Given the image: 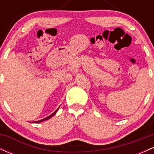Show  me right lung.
<instances>
[{
  "mask_svg": "<svg viewBox=\"0 0 154 154\" xmlns=\"http://www.w3.org/2000/svg\"><path fill=\"white\" fill-rule=\"evenodd\" d=\"M59 109V108H58V109H56V111H54V113H53V114H51V115H50V116H47V117L44 118V119H41V120H39V121H35V122H33V123H39V122H43V121H45V120H47V119H50V118H51V117H52V116H54V115H55V114H56V111H58V109Z\"/></svg>",
  "mask_w": 154,
  "mask_h": 154,
  "instance_id": "obj_1",
  "label": "right lung"
}]
</instances>
